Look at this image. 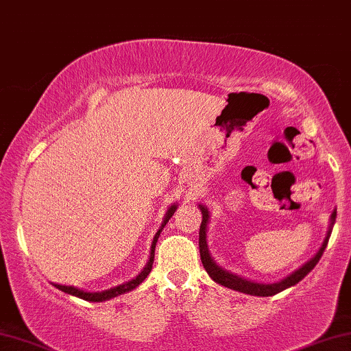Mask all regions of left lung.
I'll return each mask as SVG.
<instances>
[{
  "label": "left lung",
  "instance_id": "left-lung-1",
  "mask_svg": "<svg viewBox=\"0 0 351 351\" xmlns=\"http://www.w3.org/2000/svg\"><path fill=\"white\" fill-rule=\"evenodd\" d=\"M201 208L202 212V223H201V229H199V252H201V261L202 265L206 268V271L208 273V276L213 279L215 282L219 285H224V287L237 290V292L246 293V295H252V296H271L276 295L282 290L292 287V285L298 284L301 279H303L307 273H311V269L314 268L317 263H319L320 257L325 251V247L328 245V240H330L331 232H332V226L336 223V210H332L331 217H330V226H328L326 230V237L323 240V243L320 246V250L315 252L314 257H311L309 261L306 263H303L298 269H295L293 273H290L289 276H285L284 279L278 282H256L251 281V279H246L240 274L232 273L229 269L223 268L221 265H218L217 261L212 257L208 251V243H207V228L210 223V212L206 206L199 204L197 206Z\"/></svg>",
  "mask_w": 351,
  "mask_h": 351
}]
</instances>
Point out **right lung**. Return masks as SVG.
I'll use <instances>...</instances> for the list:
<instances>
[{
    "mask_svg": "<svg viewBox=\"0 0 351 351\" xmlns=\"http://www.w3.org/2000/svg\"><path fill=\"white\" fill-rule=\"evenodd\" d=\"M176 210H177V202L172 204V206H171L168 210H166L165 218H163V221H161L160 229L157 230V234H155V237H154L152 245H150V256H149V261H147V263H145L141 271H139L133 279H130V281L122 282V284H119V285H116V287L106 289V290H104V292H86V290H82V289H78V287H73V285H61V284H55V287L59 289V290H62V292H66V293H69V295L78 296V298H82V300L94 301V303H100V301H106V300L116 298V296L123 295V293H127V292H132L133 289H136L138 285L141 284L145 278H147V274L150 273V269H152L154 257H155V246H157L158 237H160V234H161V230H163V228L166 226V223H168L172 215H174Z\"/></svg>",
    "mask_w": 351,
    "mask_h": 351,
    "instance_id": "add662e5",
    "label": "right lung"
}]
</instances>
